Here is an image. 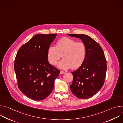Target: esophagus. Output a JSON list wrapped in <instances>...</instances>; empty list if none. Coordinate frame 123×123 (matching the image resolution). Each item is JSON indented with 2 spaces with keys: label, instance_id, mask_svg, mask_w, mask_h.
I'll list each match as a JSON object with an SVG mask.
<instances>
[{
  "label": "esophagus",
  "instance_id": "obj_1",
  "mask_svg": "<svg viewBox=\"0 0 123 123\" xmlns=\"http://www.w3.org/2000/svg\"><path fill=\"white\" fill-rule=\"evenodd\" d=\"M60 74H65V72H64V71H60Z\"/></svg>",
  "mask_w": 123,
  "mask_h": 123
}]
</instances>
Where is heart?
<instances>
[{
  "instance_id": "obj_1",
  "label": "heart",
  "mask_w": 123,
  "mask_h": 123,
  "mask_svg": "<svg viewBox=\"0 0 123 123\" xmlns=\"http://www.w3.org/2000/svg\"><path fill=\"white\" fill-rule=\"evenodd\" d=\"M86 54V47L83 42L64 37L56 43L55 47L50 46L48 50V58L49 63L55 65L62 57L63 58L58 67L62 69L72 68L75 69L81 66Z\"/></svg>"
}]
</instances>
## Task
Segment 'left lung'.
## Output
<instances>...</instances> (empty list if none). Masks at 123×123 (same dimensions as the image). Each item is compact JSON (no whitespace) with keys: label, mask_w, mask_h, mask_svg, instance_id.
<instances>
[{"label":"left lung","mask_w":123,"mask_h":123,"mask_svg":"<svg viewBox=\"0 0 123 123\" xmlns=\"http://www.w3.org/2000/svg\"><path fill=\"white\" fill-rule=\"evenodd\" d=\"M68 35L81 39L86 47L83 63L78 69L72 73L73 81L70 89L78 98H89L100 90L104 84L107 72L106 59L101 46L89 36Z\"/></svg>","instance_id":"1"}]
</instances>
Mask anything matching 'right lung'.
I'll return each instance as SVG.
<instances>
[{"instance_id":"obj_1","label":"right lung","mask_w":123,"mask_h":123,"mask_svg":"<svg viewBox=\"0 0 123 123\" xmlns=\"http://www.w3.org/2000/svg\"><path fill=\"white\" fill-rule=\"evenodd\" d=\"M56 34H38L17 52L14 69L19 89L34 100H42L52 92L60 71L48 60V50Z\"/></svg>"}]
</instances>
